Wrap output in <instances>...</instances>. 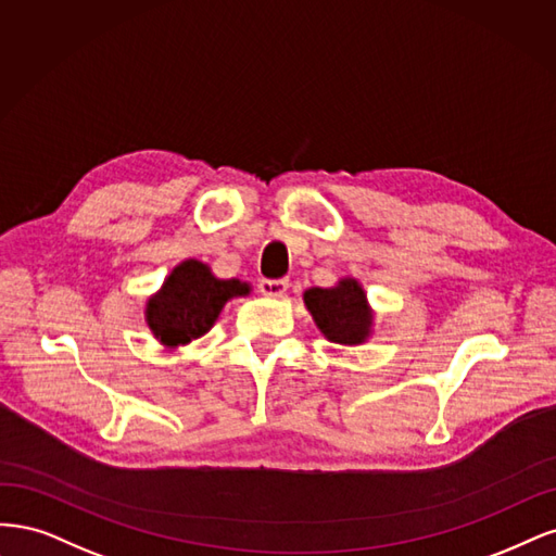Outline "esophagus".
Listing matches in <instances>:
<instances>
[{"mask_svg": "<svg viewBox=\"0 0 556 556\" xmlns=\"http://www.w3.org/2000/svg\"><path fill=\"white\" fill-rule=\"evenodd\" d=\"M258 289H261V293L267 295V298H279V295L286 293V289H289V279H283V277H279V279H267V277H263V279L258 281Z\"/></svg>", "mask_w": 556, "mask_h": 556, "instance_id": "esophagus-1", "label": "esophagus"}]
</instances>
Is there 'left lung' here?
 Listing matches in <instances>:
<instances>
[{
	"mask_svg": "<svg viewBox=\"0 0 556 556\" xmlns=\"http://www.w3.org/2000/svg\"><path fill=\"white\" fill-rule=\"evenodd\" d=\"M304 304L330 342L361 344L369 334L371 316L365 291L353 279L339 281L334 289H309L304 293Z\"/></svg>",
	"mask_w": 556,
	"mask_h": 556,
	"instance_id": "left-lung-1",
	"label": "left lung"
}]
</instances>
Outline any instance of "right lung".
I'll return each mask as SVG.
<instances>
[{"label": "right lung", "instance_id": "right-lung-1", "mask_svg": "<svg viewBox=\"0 0 556 556\" xmlns=\"http://www.w3.org/2000/svg\"><path fill=\"white\" fill-rule=\"evenodd\" d=\"M238 279H217L201 261L177 265L148 302V324L166 346H180L205 334L232 295H247Z\"/></svg>", "mask_w": 556, "mask_h": 556}]
</instances>
